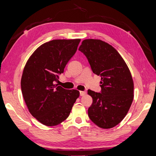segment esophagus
I'll return each mask as SVG.
<instances>
[{"label": "esophagus", "instance_id": "34e87169", "mask_svg": "<svg viewBox=\"0 0 156 156\" xmlns=\"http://www.w3.org/2000/svg\"><path fill=\"white\" fill-rule=\"evenodd\" d=\"M85 94H86V92L85 91H80V97H82V96H84Z\"/></svg>", "mask_w": 156, "mask_h": 156}]
</instances>
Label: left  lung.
Listing matches in <instances>:
<instances>
[{
  "mask_svg": "<svg viewBox=\"0 0 156 156\" xmlns=\"http://www.w3.org/2000/svg\"><path fill=\"white\" fill-rule=\"evenodd\" d=\"M78 50L102 80L100 92L88 90L93 101L88 108V117L99 127H114L124 119L133 100L131 72L118 51L105 41L85 39Z\"/></svg>",
  "mask_w": 156,
  "mask_h": 156,
  "instance_id": "obj_1",
  "label": "left lung"
}]
</instances>
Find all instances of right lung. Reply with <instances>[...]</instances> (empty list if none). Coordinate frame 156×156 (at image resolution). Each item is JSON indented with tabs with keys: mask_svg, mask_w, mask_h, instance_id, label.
<instances>
[{
	"mask_svg": "<svg viewBox=\"0 0 156 156\" xmlns=\"http://www.w3.org/2000/svg\"><path fill=\"white\" fill-rule=\"evenodd\" d=\"M80 41L55 39L45 43L31 55L23 69V98L33 117L46 126L57 125L67 119L80 95L78 90L54 84Z\"/></svg>",
	"mask_w": 156,
	"mask_h": 156,
	"instance_id": "obj_1",
	"label": "right lung"
}]
</instances>
